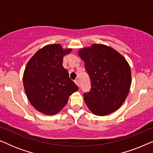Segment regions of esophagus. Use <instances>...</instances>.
<instances>
[{"instance_id": "34e87169", "label": "esophagus", "mask_w": 153, "mask_h": 153, "mask_svg": "<svg viewBox=\"0 0 153 153\" xmlns=\"http://www.w3.org/2000/svg\"><path fill=\"white\" fill-rule=\"evenodd\" d=\"M74 83H76L77 86H79V80H78V79H76V80H74Z\"/></svg>"}]
</instances>
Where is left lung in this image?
<instances>
[{"label": "left lung", "instance_id": "8db88e82", "mask_svg": "<svg viewBox=\"0 0 153 153\" xmlns=\"http://www.w3.org/2000/svg\"><path fill=\"white\" fill-rule=\"evenodd\" d=\"M78 55L84 61L91 81V91L83 94L88 108L100 116L115 112L124 103L130 89L128 62L114 48L102 44L81 48Z\"/></svg>", "mask_w": 153, "mask_h": 153}]
</instances>
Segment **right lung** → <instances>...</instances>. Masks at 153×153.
<instances>
[{
  "label": "right lung",
  "mask_w": 153,
  "mask_h": 153,
  "mask_svg": "<svg viewBox=\"0 0 153 153\" xmlns=\"http://www.w3.org/2000/svg\"><path fill=\"white\" fill-rule=\"evenodd\" d=\"M72 51L60 44L47 45L39 49L27 63L23 83L31 105L42 114L53 116L65 106L69 97L79 88L62 66L65 55Z\"/></svg>",
  "instance_id": "obj_1"
}]
</instances>
